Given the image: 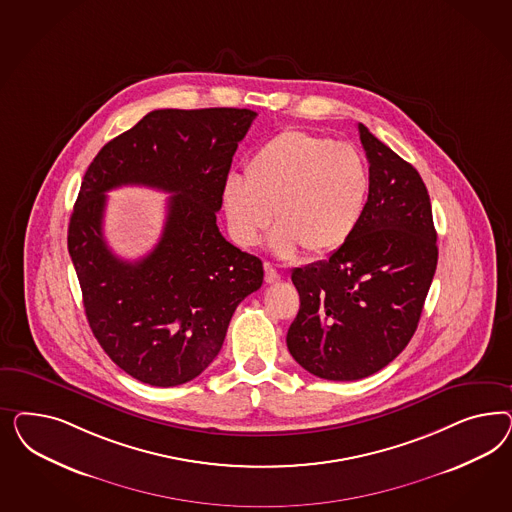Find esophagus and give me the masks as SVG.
<instances>
[{"mask_svg": "<svg viewBox=\"0 0 512 512\" xmlns=\"http://www.w3.org/2000/svg\"><path fill=\"white\" fill-rule=\"evenodd\" d=\"M281 276H279L278 270L272 268L270 264H264V281L266 283H278Z\"/></svg>", "mask_w": 512, "mask_h": 512, "instance_id": "34e87169", "label": "esophagus"}]
</instances>
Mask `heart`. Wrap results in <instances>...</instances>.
<instances>
[{
	"label": "heart",
	"mask_w": 512,
	"mask_h": 512,
	"mask_svg": "<svg viewBox=\"0 0 512 512\" xmlns=\"http://www.w3.org/2000/svg\"><path fill=\"white\" fill-rule=\"evenodd\" d=\"M244 172L221 187L227 227L240 248L255 246L276 212L270 248L278 257L293 259L302 248L325 257L343 248L366 216L372 178L351 144L289 129L261 144Z\"/></svg>",
	"instance_id": "obj_1"
}]
</instances>
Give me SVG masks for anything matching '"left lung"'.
<instances>
[{
    "label": "left lung",
    "instance_id": "obj_1",
    "mask_svg": "<svg viewBox=\"0 0 512 512\" xmlns=\"http://www.w3.org/2000/svg\"><path fill=\"white\" fill-rule=\"evenodd\" d=\"M370 163V201L355 236L326 261L295 268L300 310L287 347L308 372L357 381L405 349L437 266L428 189L417 169L358 124Z\"/></svg>",
    "mask_w": 512,
    "mask_h": 512
}]
</instances>
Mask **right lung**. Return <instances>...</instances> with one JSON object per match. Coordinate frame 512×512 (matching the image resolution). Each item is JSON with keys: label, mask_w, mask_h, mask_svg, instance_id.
Instances as JSON below:
<instances>
[{"label": "right lung", "mask_w": 512, "mask_h": 512, "mask_svg": "<svg viewBox=\"0 0 512 512\" xmlns=\"http://www.w3.org/2000/svg\"><path fill=\"white\" fill-rule=\"evenodd\" d=\"M257 112L152 110L107 142L84 174L67 248L93 336L140 383L176 387L217 357L236 306L263 285L259 257L219 233L216 212L238 142ZM120 185L174 192L158 246L129 264L102 236L104 193Z\"/></svg>", "instance_id": "right-lung-1"}]
</instances>
